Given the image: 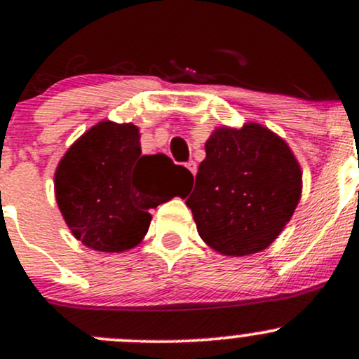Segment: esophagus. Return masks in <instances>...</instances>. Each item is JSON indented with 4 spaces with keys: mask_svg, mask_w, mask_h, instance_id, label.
Returning <instances> with one entry per match:
<instances>
[{
    "mask_svg": "<svg viewBox=\"0 0 359 359\" xmlns=\"http://www.w3.org/2000/svg\"><path fill=\"white\" fill-rule=\"evenodd\" d=\"M185 167H187V168H189V170H191V172H192V174H194V175H196V172H197V163H196V162H194V160H189V162H187V163H185Z\"/></svg>",
    "mask_w": 359,
    "mask_h": 359,
    "instance_id": "1",
    "label": "esophagus"
}]
</instances>
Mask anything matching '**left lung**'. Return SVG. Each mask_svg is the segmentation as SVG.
I'll return each instance as SVG.
<instances>
[{"instance_id": "obj_1", "label": "left lung", "mask_w": 359, "mask_h": 359, "mask_svg": "<svg viewBox=\"0 0 359 359\" xmlns=\"http://www.w3.org/2000/svg\"><path fill=\"white\" fill-rule=\"evenodd\" d=\"M302 174L282 138L257 123L217 128L185 201L201 238L229 257L258 253L290 221Z\"/></svg>"}]
</instances>
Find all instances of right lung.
Listing matches in <instances>:
<instances>
[{
    "mask_svg": "<svg viewBox=\"0 0 359 359\" xmlns=\"http://www.w3.org/2000/svg\"><path fill=\"white\" fill-rule=\"evenodd\" d=\"M191 182V172L167 155H142L137 126L101 121L60 160L55 197L77 240L119 253L143 240L150 209L182 197Z\"/></svg>",
    "mask_w": 359,
    "mask_h": 359,
    "instance_id": "obj_1",
    "label": "right lung"
}]
</instances>
